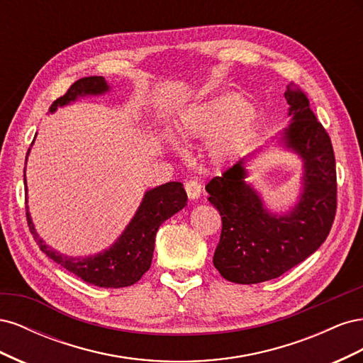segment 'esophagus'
Returning <instances> with one entry per match:
<instances>
[{
	"label": "esophagus",
	"mask_w": 363,
	"mask_h": 363,
	"mask_svg": "<svg viewBox=\"0 0 363 363\" xmlns=\"http://www.w3.org/2000/svg\"><path fill=\"white\" fill-rule=\"evenodd\" d=\"M184 191H186V194H188L191 200H196L201 194V184L199 180L189 179L184 182Z\"/></svg>",
	"instance_id": "34e87169"
}]
</instances>
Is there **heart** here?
Wrapping results in <instances>:
<instances>
[{"label": "heart", "instance_id": "heart-1", "mask_svg": "<svg viewBox=\"0 0 363 363\" xmlns=\"http://www.w3.org/2000/svg\"><path fill=\"white\" fill-rule=\"evenodd\" d=\"M255 123L256 113L245 106L244 98L225 92L184 111L177 131L183 139L213 136L212 152L216 157H225L250 138Z\"/></svg>", "mask_w": 363, "mask_h": 363}]
</instances>
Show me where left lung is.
<instances>
[{
    "mask_svg": "<svg viewBox=\"0 0 363 363\" xmlns=\"http://www.w3.org/2000/svg\"><path fill=\"white\" fill-rule=\"evenodd\" d=\"M284 98L292 123L283 139L304 163L303 194L289 215H272L259 194L245 183V159L207 183L208 201L223 219L213 265L233 283L277 279L315 252L330 233L336 215V162L330 136L298 86Z\"/></svg>",
    "mask_w": 363,
    "mask_h": 363,
    "instance_id": "obj_1",
    "label": "left lung"
}]
</instances>
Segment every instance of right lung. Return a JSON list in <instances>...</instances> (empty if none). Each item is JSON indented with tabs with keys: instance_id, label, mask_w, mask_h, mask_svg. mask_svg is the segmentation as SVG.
Here are the masks:
<instances>
[{
	"instance_id": "obj_1",
	"label": "right lung",
	"mask_w": 363,
	"mask_h": 363,
	"mask_svg": "<svg viewBox=\"0 0 363 363\" xmlns=\"http://www.w3.org/2000/svg\"><path fill=\"white\" fill-rule=\"evenodd\" d=\"M107 91L108 84L104 80V77H84V79L77 80L74 84H71L67 94L57 98L51 104L50 112H54L57 107H63L75 101L79 96L100 95ZM24 184L27 192L26 179ZM186 200H188V195H186V191L183 189V184L180 182L164 183L148 191L136 215L124 230V233L118 238L116 242L108 250L100 252V255L83 259L65 256L62 252L48 247L36 233L28 213V206H26V213L33 238H35L39 248L51 260L59 263L67 271L75 274L77 277H80L86 283L94 284V286L125 288L139 281L140 277L150 269L159 227L174 213L182 211L186 206Z\"/></svg>"
}]
</instances>
